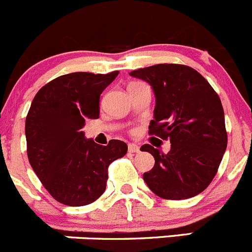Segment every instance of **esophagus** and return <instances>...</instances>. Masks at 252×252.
Wrapping results in <instances>:
<instances>
[{
	"instance_id": "esophagus-1",
	"label": "esophagus",
	"mask_w": 252,
	"mask_h": 252,
	"mask_svg": "<svg viewBox=\"0 0 252 252\" xmlns=\"http://www.w3.org/2000/svg\"><path fill=\"white\" fill-rule=\"evenodd\" d=\"M128 152L129 153H138L139 147L134 143H129L128 144Z\"/></svg>"
}]
</instances>
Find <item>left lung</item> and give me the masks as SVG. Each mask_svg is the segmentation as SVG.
Returning a JSON list of instances; mask_svg holds the SVG:
<instances>
[{
  "label": "left lung",
  "mask_w": 252,
  "mask_h": 252,
  "mask_svg": "<svg viewBox=\"0 0 252 252\" xmlns=\"http://www.w3.org/2000/svg\"><path fill=\"white\" fill-rule=\"evenodd\" d=\"M129 76L151 84L156 95L149 134L170 139L169 153L151 144L141 147L156 159L143 174L147 186L165 200H185L202 192L216 176L228 136L218 94L196 69L160 63Z\"/></svg>",
  "instance_id": "obj_1"
}]
</instances>
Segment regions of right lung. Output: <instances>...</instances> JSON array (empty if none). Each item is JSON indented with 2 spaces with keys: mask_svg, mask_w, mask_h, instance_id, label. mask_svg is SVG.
I'll list each match as a JSON object with an SVG mask.
<instances>
[{
  "mask_svg": "<svg viewBox=\"0 0 252 252\" xmlns=\"http://www.w3.org/2000/svg\"><path fill=\"white\" fill-rule=\"evenodd\" d=\"M119 71L106 74L74 72L45 84L32 101L26 119L29 163L50 195L79 207L104 193L110 163L127 153V144L108 146L87 139L82 127L99 118V100Z\"/></svg>",
  "mask_w": 252,
  "mask_h": 252,
  "instance_id": "1",
  "label": "right lung"
}]
</instances>
